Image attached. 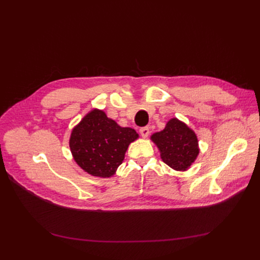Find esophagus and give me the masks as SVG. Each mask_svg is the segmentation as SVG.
I'll list each match as a JSON object with an SVG mask.
<instances>
[{
  "label": "esophagus",
  "instance_id": "34e87169",
  "mask_svg": "<svg viewBox=\"0 0 260 260\" xmlns=\"http://www.w3.org/2000/svg\"><path fill=\"white\" fill-rule=\"evenodd\" d=\"M140 135H141V137L144 138V139L147 138L148 135H149V128H148V127L141 128V129H140Z\"/></svg>",
  "mask_w": 260,
  "mask_h": 260
}]
</instances>
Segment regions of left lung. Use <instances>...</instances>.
<instances>
[{
    "label": "left lung",
    "instance_id": "1",
    "mask_svg": "<svg viewBox=\"0 0 260 260\" xmlns=\"http://www.w3.org/2000/svg\"><path fill=\"white\" fill-rule=\"evenodd\" d=\"M151 140L158 148L161 160L177 171H186L200 154L196 133L178 118L169 119L165 129L153 133Z\"/></svg>",
    "mask_w": 260,
    "mask_h": 260
}]
</instances>
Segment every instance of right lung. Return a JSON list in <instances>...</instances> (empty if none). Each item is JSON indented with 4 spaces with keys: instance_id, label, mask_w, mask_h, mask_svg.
<instances>
[{
    "instance_id": "1",
    "label": "right lung",
    "mask_w": 260,
    "mask_h": 260,
    "mask_svg": "<svg viewBox=\"0 0 260 260\" xmlns=\"http://www.w3.org/2000/svg\"><path fill=\"white\" fill-rule=\"evenodd\" d=\"M138 139L135 129L120 127L104 111L93 108L72 130L69 147L74 160L86 174L111 178L123 161L130 143Z\"/></svg>"
}]
</instances>
